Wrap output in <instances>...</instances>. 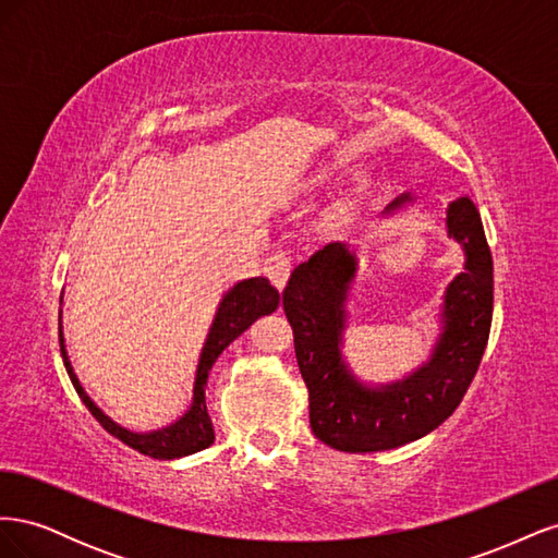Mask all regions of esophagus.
<instances>
[{"instance_id": "1", "label": "esophagus", "mask_w": 558, "mask_h": 558, "mask_svg": "<svg viewBox=\"0 0 558 558\" xmlns=\"http://www.w3.org/2000/svg\"><path fill=\"white\" fill-rule=\"evenodd\" d=\"M291 269H293V263L289 256H283V253H277V256H272L267 260V267H265V275L267 279L272 281V286L277 291H283L286 281H289L291 277Z\"/></svg>"}]
</instances>
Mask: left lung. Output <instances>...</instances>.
<instances>
[{
	"label": "left lung",
	"instance_id": "left-lung-1",
	"mask_svg": "<svg viewBox=\"0 0 558 558\" xmlns=\"http://www.w3.org/2000/svg\"><path fill=\"white\" fill-rule=\"evenodd\" d=\"M408 199L398 197L386 214ZM447 228L465 248V269L447 289L440 342L424 367L386 388L353 379L340 353L344 300L356 272L353 253L332 242L293 269L283 312L310 391V426L324 445L349 453L393 449L435 430L461 404L492 330L494 260L470 197L451 202Z\"/></svg>",
	"mask_w": 558,
	"mask_h": 558
}]
</instances>
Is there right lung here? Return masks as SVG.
I'll use <instances>...</instances> for the list:
<instances>
[{"label":"right lung","instance_id":"obj_1","mask_svg":"<svg viewBox=\"0 0 558 558\" xmlns=\"http://www.w3.org/2000/svg\"><path fill=\"white\" fill-rule=\"evenodd\" d=\"M277 307H279V291L265 277L244 279L226 293L223 302L218 305L216 318H214L209 337H207V344H205V349H202L191 410L185 412L177 421V424L167 426L162 430L132 433L123 426H118L116 421H111L102 410L97 408V404L81 388L74 369H72V363H70V359H66L64 340H62V324H60L62 363H64L66 375H70L83 404H86L88 412L99 421V426H102L107 433L118 437V440L132 447L134 451L150 456V459H158V461L181 459V456L202 451L214 442V426H211V418L207 414V404H205V388H207V377H209L211 365L216 363L218 356H221V351L232 340H238V337L253 324V320H256L258 316L272 314Z\"/></svg>","mask_w":558,"mask_h":558}]
</instances>
